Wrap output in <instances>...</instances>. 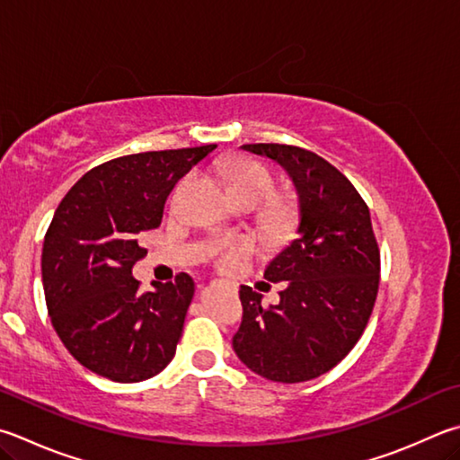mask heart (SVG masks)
I'll list each match as a JSON object with an SVG mask.
<instances>
[{
	"label": "heart",
	"mask_w": 460,
	"mask_h": 460,
	"mask_svg": "<svg viewBox=\"0 0 460 460\" xmlns=\"http://www.w3.org/2000/svg\"><path fill=\"white\" fill-rule=\"evenodd\" d=\"M187 181H182L181 185L174 189L172 203L179 201L181 190L185 189ZM227 185L231 193L235 195L237 201H257L259 205L270 201L275 193V181L273 174L253 161H239L229 166L227 171ZM249 253V243L247 241H221V243H215L211 247V257L215 263L221 267V270H233L241 257Z\"/></svg>",
	"instance_id": "b5f03b06"
}]
</instances>
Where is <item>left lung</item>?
<instances>
[{"label": "left lung", "instance_id": "8db88e82", "mask_svg": "<svg viewBox=\"0 0 460 460\" xmlns=\"http://www.w3.org/2000/svg\"><path fill=\"white\" fill-rule=\"evenodd\" d=\"M281 164L299 197L297 237L275 255L263 278L279 283V304L241 286L243 320L233 349L267 380L296 384L330 372L368 323L380 283V252L368 205L344 174L312 150L243 145Z\"/></svg>", "mask_w": 460, "mask_h": 460}]
</instances>
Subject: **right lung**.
Segmentation results:
<instances>
[{"mask_svg": "<svg viewBox=\"0 0 460 460\" xmlns=\"http://www.w3.org/2000/svg\"><path fill=\"white\" fill-rule=\"evenodd\" d=\"M215 148L114 158L58 205L41 249L46 305L62 344L90 372L140 382L172 360L195 281L179 273L143 294L132 265L146 255L140 237L161 225L172 187Z\"/></svg>", "mask_w": 460, "mask_h": 460, "instance_id": "add662e5", "label": "right lung"}]
</instances>
